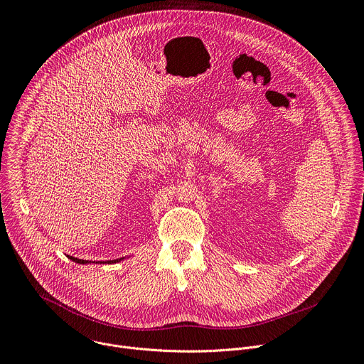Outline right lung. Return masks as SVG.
I'll use <instances>...</instances> for the list:
<instances>
[{
	"label": "right lung",
	"mask_w": 364,
	"mask_h": 364,
	"mask_svg": "<svg viewBox=\"0 0 364 364\" xmlns=\"http://www.w3.org/2000/svg\"><path fill=\"white\" fill-rule=\"evenodd\" d=\"M68 257H69V259H72V261H73V262H76V264H82V265H85V264H90L89 261H83V259H77V257H73V256H69V255H68ZM122 259H124V257L114 259V261H105V262H103V261H99V262H96V264H117V262H121ZM93 264H95V262H93Z\"/></svg>",
	"instance_id": "add662e5"
}]
</instances>
